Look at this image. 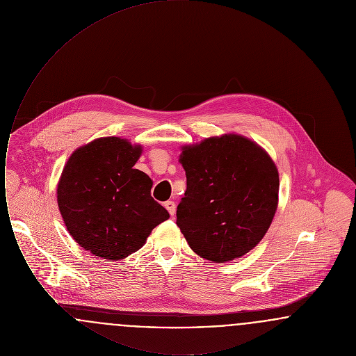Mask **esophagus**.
Returning <instances> with one entry per match:
<instances>
[{
	"label": "esophagus",
	"mask_w": 356,
	"mask_h": 356,
	"mask_svg": "<svg viewBox=\"0 0 356 356\" xmlns=\"http://www.w3.org/2000/svg\"><path fill=\"white\" fill-rule=\"evenodd\" d=\"M164 207L170 212V216H175V213H176V204L173 203V202H165Z\"/></svg>",
	"instance_id": "obj_1"
}]
</instances>
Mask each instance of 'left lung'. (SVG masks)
<instances>
[{
	"mask_svg": "<svg viewBox=\"0 0 356 356\" xmlns=\"http://www.w3.org/2000/svg\"><path fill=\"white\" fill-rule=\"evenodd\" d=\"M186 191L176 224L189 247L224 263L250 252L271 225L279 173L270 156L237 135L211 137L180 156Z\"/></svg>",
	"mask_w": 356,
	"mask_h": 356,
	"instance_id": "left-lung-1",
	"label": "left lung"
}]
</instances>
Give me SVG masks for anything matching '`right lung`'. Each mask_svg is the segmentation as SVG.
Here are the masks:
<instances>
[{
    "label": "right lung",
    "mask_w": 356,
    "mask_h": 356,
    "mask_svg": "<svg viewBox=\"0 0 356 356\" xmlns=\"http://www.w3.org/2000/svg\"><path fill=\"white\" fill-rule=\"evenodd\" d=\"M140 154L127 140L104 137L79 148L63 170L60 212L72 237L96 256L127 257L170 218L151 196L149 176L134 168Z\"/></svg>",
    "instance_id": "right-lung-1"
}]
</instances>
